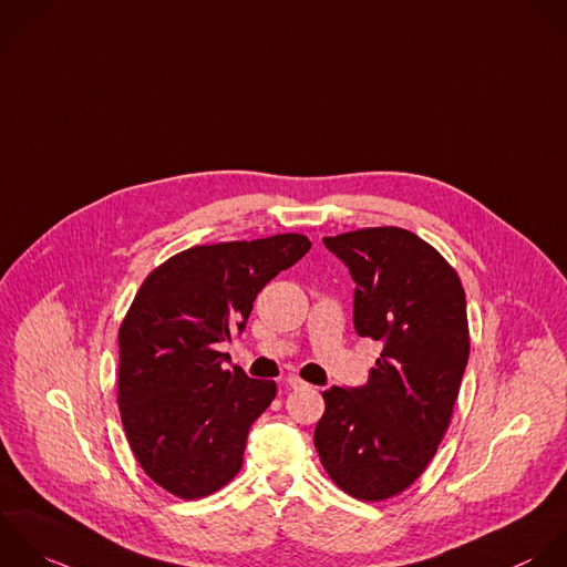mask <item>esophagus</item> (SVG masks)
I'll return each instance as SVG.
<instances>
[{"label": "esophagus", "mask_w": 567, "mask_h": 567, "mask_svg": "<svg viewBox=\"0 0 567 567\" xmlns=\"http://www.w3.org/2000/svg\"><path fill=\"white\" fill-rule=\"evenodd\" d=\"M287 386H291V389H309V384L305 380H300L298 375H289L287 378Z\"/></svg>", "instance_id": "34e87169"}]
</instances>
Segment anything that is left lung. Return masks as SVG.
I'll return each mask as SVG.
<instances>
[{"instance_id": "8db88e82", "label": "left lung", "mask_w": 567, "mask_h": 567, "mask_svg": "<svg viewBox=\"0 0 567 567\" xmlns=\"http://www.w3.org/2000/svg\"><path fill=\"white\" fill-rule=\"evenodd\" d=\"M324 245L355 282L358 336L384 347L364 386L322 393L313 444L338 488L382 502L426 471L449 431L471 353L466 293L446 258L409 229L367 227Z\"/></svg>"}]
</instances>
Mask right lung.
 <instances>
[{
  "mask_svg": "<svg viewBox=\"0 0 567 567\" xmlns=\"http://www.w3.org/2000/svg\"><path fill=\"white\" fill-rule=\"evenodd\" d=\"M311 249L302 234L189 247L141 285L118 329V411L145 475L200 499L243 466L251 424L276 382L225 369L216 351L245 329L260 289Z\"/></svg>",
  "mask_w": 567,
  "mask_h": 567,
  "instance_id": "add662e5",
  "label": "right lung"
}]
</instances>
